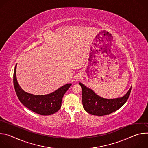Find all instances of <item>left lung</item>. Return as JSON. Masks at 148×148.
Instances as JSON below:
<instances>
[{
    "label": "left lung",
    "mask_w": 148,
    "mask_h": 148,
    "mask_svg": "<svg viewBox=\"0 0 148 148\" xmlns=\"http://www.w3.org/2000/svg\"><path fill=\"white\" fill-rule=\"evenodd\" d=\"M79 84L82 88L84 109L88 114L97 116L109 115L119 109L127 101L131 91V87L127 93L122 97L106 99L97 95L93 90L82 83Z\"/></svg>",
    "instance_id": "left-lung-1"
}]
</instances>
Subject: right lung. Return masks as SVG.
<instances>
[{"mask_svg":"<svg viewBox=\"0 0 148 148\" xmlns=\"http://www.w3.org/2000/svg\"><path fill=\"white\" fill-rule=\"evenodd\" d=\"M13 73V84L17 96L23 105L30 110L41 115H50L57 112L61 108L63 96L69 89L71 84H67L49 94L38 95L27 93L23 91L17 81L16 71Z\"/></svg>","mask_w":148,"mask_h":148,"instance_id":"add662e5","label":"right lung"}]
</instances>
